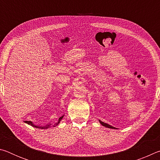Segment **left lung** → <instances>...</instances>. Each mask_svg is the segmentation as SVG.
I'll return each instance as SVG.
<instances>
[{
  "label": "left lung",
  "instance_id": "8db88e82",
  "mask_svg": "<svg viewBox=\"0 0 160 160\" xmlns=\"http://www.w3.org/2000/svg\"><path fill=\"white\" fill-rule=\"evenodd\" d=\"M99 123H101L103 126H105V127H106V128H112V129H117L116 128H115V127L111 126V125H109V124H107V123H104V122H103V121H102L99 120Z\"/></svg>",
  "mask_w": 160,
  "mask_h": 160
}]
</instances>
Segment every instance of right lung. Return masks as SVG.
Wrapping results in <instances>:
<instances>
[{
    "instance_id": "obj_1",
    "label": "right lung",
    "mask_w": 160,
    "mask_h": 160,
    "mask_svg": "<svg viewBox=\"0 0 160 160\" xmlns=\"http://www.w3.org/2000/svg\"><path fill=\"white\" fill-rule=\"evenodd\" d=\"M63 116H64V115H63L62 116H61V117L58 118V120L57 122L54 123L53 126L51 125V124H52V123H48L47 124H45V125H43V126H38V125H36V124H34V123L33 122H32V121H25V123H28V125H30V126H33V127H34V128H40V129H47V128H51V126L55 127L56 126H57L58 124L61 122V121L62 120V118H63Z\"/></svg>"
}]
</instances>
